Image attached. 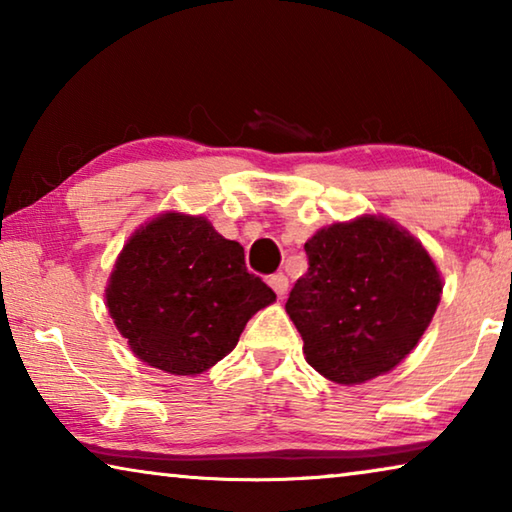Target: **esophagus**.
<instances>
[{"label":"esophagus","instance_id":"esophagus-1","mask_svg":"<svg viewBox=\"0 0 512 512\" xmlns=\"http://www.w3.org/2000/svg\"><path fill=\"white\" fill-rule=\"evenodd\" d=\"M268 284H271V289L277 293V296H284V293L289 291V277L284 273H275L268 277Z\"/></svg>","mask_w":512,"mask_h":512}]
</instances>
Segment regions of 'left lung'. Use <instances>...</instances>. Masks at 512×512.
I'll return each instance as SVG.
<instances>
[{
  "mask_svg": "<svg viewBox=\"0 0 512 512\" xmlns=\"http://www.w3.org/2000/svg\"><path fill=\"white\" fill-rule=\"evenodd\" d=\"M307 273L287 300L305 359L336 384L395 368L429 327L443 280L420 241L395 223L361 216L318 230Z\"/></svg>",
  "mask_w": 512,
  "mask_h": 512,
  "instance_id": "obj_1",
  "label": "left lung"
}]
</instances>
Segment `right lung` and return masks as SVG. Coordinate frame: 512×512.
Returning <instances> with one entry per match:
<instances>
[{"instance_id": "1", "label": "right lung", "mask_w": 512, "mask_h": 512, "mask_svg": "<svg viewBox=\"0 0 512 512\" xmlns=\"http://www.w3.org/2000/svg\"><path fill=\"white\" fill-rule=\"evenodd\" d=\"M275 300L248 273L244 248L203 216L162 214L128 239L110 275L112 320L144 363L198 375L235 350L259 309Z\"/></svg>"}]
</instances>
